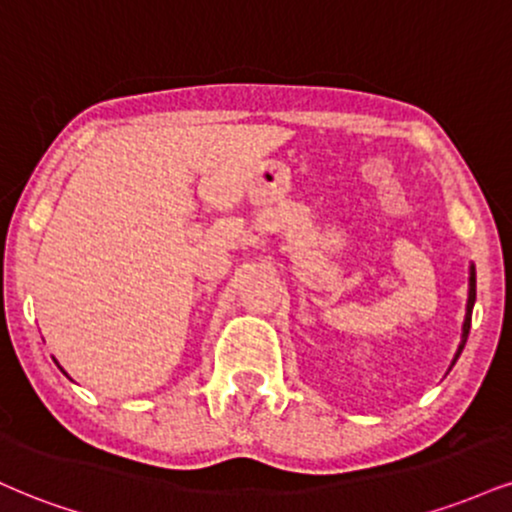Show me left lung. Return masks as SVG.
<instances>
[{
	"mask_svg": "<svg viewBox=\"0 0 512 512\" xmlns=\"http://www.w3.org/2000/svg\"><path fill=\"white\" fill-rule=\"evenodd\" d=\"M474 300H477V276H474V264H470V286H467V305H465V322H463V336H460V346L455 350V357L451 362V367L458 362L460 353H463L465 343H467V336H470V322H472V307H474Z\"/></svg>",
	"mask_w": 512,
	"mask_h": 512,
	"instance_id": "left-lung-1",
	"label": "left lung"
}]
</instances>
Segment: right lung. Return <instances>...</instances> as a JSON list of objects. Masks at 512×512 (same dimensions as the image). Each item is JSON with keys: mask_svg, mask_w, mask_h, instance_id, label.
I'll use <instances>...</instances> for the list:
<instances>
[{"mask_svg": "<svg viewBox=\"0 0 512 512\" xmlns=\"http://www.w3.org/2000/svg\"><path fill=\"white\" fill-rule=\"evenodd\" d=\"M59 369H61V367H59ZM61 372H64V369H61ZM64 374H66V372H64ZM66 377H69V374H66Z\"/></svg>", "mask_w": 512, "mask_h": 512, "instance_id": "right-lung-1", "label": "right lung"}]
</instances>
